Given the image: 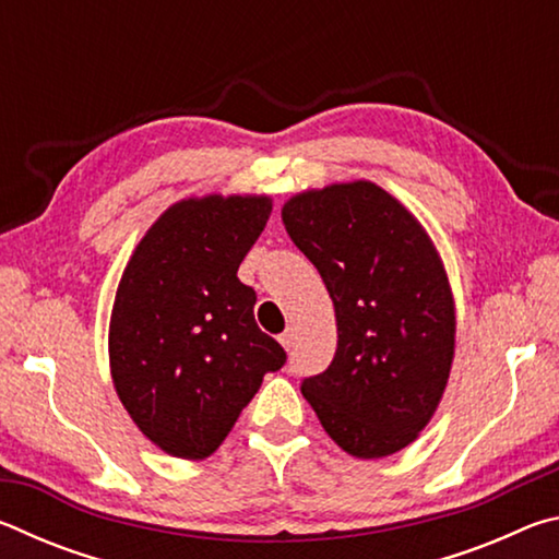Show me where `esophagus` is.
Instances as JSON below:
<instances>
[{
	"instance_id": "34e87169",
	"label": "esophagus",
	"mask_w": 559,
	"mask_h": 559,
	"mask_svg": "<svg viewBox=\"0 0 559 559\" xmlns=\"http://www.w3.org/2000/svg\"><path fill=\"white\" fill-rule=\"evenodd\" d=\"M281 345L283 347H286V349H290L293 345H296V330H293V328H286V333H281Z\"/></svg>"
}]
</instances>
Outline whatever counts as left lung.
Segmentation results:
<instances>
[{
  "instance_id": "left-lung-1",
  "label": "left lung",
  "mask_w": 559,
  "mask_h": 559,
  "mask_svg": "<svg viewBox=\"0 0 559 559\" xmlns=\"http://www.w3.org/2000/svg\"><path fill=\"white\" fill-rule=\"evenodd\" d=\"M293 243L333 298L337 349L300 382L323 429L357 459L396 453L427 427L453 359V298L427 231L372 182L283 206Z\"/></svg>"
}]
</instances>
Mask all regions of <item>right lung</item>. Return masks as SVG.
Segmentation results:
<instances>
[{"instance_id": "add662e5", "label": "right lung", "mask_w": 559, "mask_h": 559, "mask_svg": "<svg viewBox=\"0 0 559 559\" xmlns=\"http://www.w3.org/2000/svg\"><path fill=\"white\" fill-rule=\"evenodd\" d=\"M269 197H204L159 216L122 273L110 370L122 406L169 456L204 459L286 349L253 320L236 278L269 222Z\"/></svg>"}]
</instances>
